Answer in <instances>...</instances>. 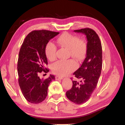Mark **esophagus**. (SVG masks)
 Returning <instances> with one entry per match:
<instances>
[{
  "mask_svg": "<svg viewBox=\"0 0 125 125\" xmlns=\"http://www.w3.org/2000/svg\"><path fill=\"white\" fill-rule=\"evenodd\" d=\"M55 78H56V80H59V79H63L62 77H60V76H56Z\"/></svg>",
  "mask_w": 125,
  "mask_h": 125,
  "instance_id": "esophagus-1",
  "label": "esophagus"
}]
</instances>
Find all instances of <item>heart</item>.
Wrapping results in <instances>:
<instances>
[{
	"instance_id": "b5f03b06",
	"label": "heart",
	"mask_w": 125,
	"mask_h": 125,
	"mask_svg": "<svg viewBox=\"0 0 125 125\" xmlns=\"http://www.w3.org/2000/svg\"><path fill=\"white\" fill-rule=\"evenodd\" d=\"M57 43L69 50L70 54L77 61L84 59L86 55L87 46L83 40L68 33H64L57 39ZM57 47L52 42H48L45 47V54L48 59L52 61L56 58ZM76 68V64L73 60H59L52 65V73L63 76L72 73Z\"/></svg>"
}]
</instances>
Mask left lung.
I'll use <instances>...</instances> for the list:
<instances>
[{"label": "left lung", "mask_w": 125, "mask_h": 125, "mask_svg": "<svg viewBox=\"0 0 125 125\" xmlns=\"http://www.w3.org/2000/svg\"><path fill=\"white\" fill-rule=\"evenodd\" d=\"M82 33L87 39L86 56L84 62L73 75L81 83L73 81V87L66 92L71 102L76 104L85 103L91 96L97 85L102 68V47L99 36L91 28L75 30Z\"/></svg>", "instance_id": "obj_1"}]
</instances>
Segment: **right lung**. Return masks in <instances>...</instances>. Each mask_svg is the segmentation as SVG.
I'll return each mask as SVG.
<instances>
[{
  "instance_id": "right-lung-1",
  "label": "right lung",
  "mask_w": 125,
  "mask_h": 125,
  "mask_svg": "<svg viewBox=\"0 0 125 125\" xmlns=\"http://www.w3.org/2000/svg\"><path fill=\"white\" fill-rule=\"evenodd\" d=\"M59 33L47 30L33 31L26 37L20 48L17 65L19 84L23 96L31 103L43 102L50 83L55 79L52 75L47 79H40L39 74L42 71L49 72L45 67L48 64L45 47L50 39Z\"/></svg>"
}]
</instances>
